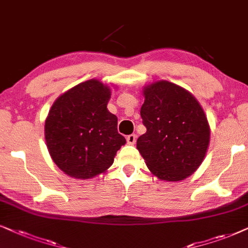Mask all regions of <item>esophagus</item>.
<instances>
[{"mask_svg": "<svg viewBox=\"0 0 248 248\" xmlns=\"http://www.w3.org/2000/svg\"><path fill=\"white\" fill-rule=\"evenodd\" d=\"M127 143L129 145H134L136 143V135L135 134H131L129 136H127Z\"/></svg>", "mask_w": 248, "mask_h": 248, "instance_id": "1", "label": "esophagus"}]
</instances>
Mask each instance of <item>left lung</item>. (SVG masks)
Here are the masks:
<instances>
[{
	"mask_svg": "<svg viewBox=\"0 0 248 248\" xmlns=\"http://www.w3.org/2000/svg\"><path fill=\"white\" fill-rule=\"evenodd\" d=\"M140 117L146 133L137 150L148 169L160 179L183 180L203 162L210 141L207 119L196 98L169 81H156L144 90Z\"/></svg>",
	"mask_w": 248,
	"mask_h": 248,
	"instance_id": "obj_1",
	"label": "left lung"
}]
</instances>
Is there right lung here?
<instances>
[{"mask_svg":"<svg viewBox=\"0 0 248 248\" xmlns=\"http://www.w3.org/2000/svg\"><path fill=\"white\" fill-rule=\"evenodd\" d=\"M110 88L95 79L62 94L45 121L46 146L54 163L77 179L104 172L126 138L118 133V118L108 112Z\"/></svg>","mask_w":248,"mask_h":248,"instance_id":"1","label":"right lung"}]
</instances>
